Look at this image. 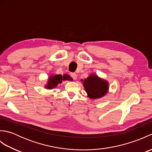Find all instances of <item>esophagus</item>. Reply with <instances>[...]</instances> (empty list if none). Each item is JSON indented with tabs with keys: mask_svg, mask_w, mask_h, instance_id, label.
<instances>
[{
	"mask_svg": "<svg viewBox=\"0 0 152 152\" xmlns=\"http://www.w3.org/2000/svg\"><path fill=\"white\" fill-rule=\"evenodd\" d=\"M70 75V76L72 77V78L74 80H76V79H77V74H76V73L71 72Z\"/></svg>",
	"mask_w": 152,
	"mask_h": 152,
	"instance_id": "34e87169",
	"label": "esophagus"
}]
</instances>
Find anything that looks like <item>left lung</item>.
I'll return each instance as SVG.
<instances>
[{"label":"left lung","instance_id":"obj_1","mask_svg":"<svg viewBox=\"0 0 152 152\" xmlns=\"http://www.w3.org/2000/svg\"><path fill=\"white\" fill-rule=\"evenodd\" d=\"M83 84L89 97L93 99L102 97L108 89V83L94 74H91L85 79Z\"/></svg>","mask_w":152,"mask_h":152}]
</instances>
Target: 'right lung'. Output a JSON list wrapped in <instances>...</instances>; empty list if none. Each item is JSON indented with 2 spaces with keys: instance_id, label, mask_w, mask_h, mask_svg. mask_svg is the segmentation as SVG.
Instances as JSON below:
<instances>
[{
  "instance_id": "right-lung-1",
  "label": "right lung",
  "mask_w": 152,
  "mask_h": 152,
  "mask_svg": "<svg viewBox=\"0 0 152 152\" xmlns=\"http://www.w3.org/2000/svg\"><path fill=\"white\" fill-rule=\"evenodd\" d=\"M63 80H70V81H72V78L71 77L65 74L63 76L61 75V74H56L55 76H51L50 78L48 79V84L46 85V88L47 89H51L57 86L58 83L62 82Z\"/></svg>"
}]
</instances>
